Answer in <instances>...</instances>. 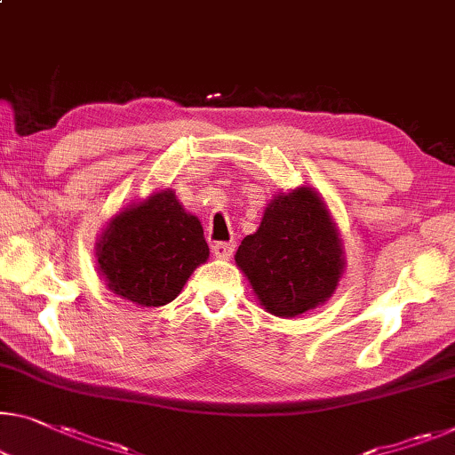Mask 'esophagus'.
I'll return each instance as SVG.
<instances>
[{
  "instance_id": "obj_1",
  "label": "esophagus",
  "mask_w": 455,
  "mask_h": 455,
  "mask_svg": "<svg viewBox=\"0 0 455 455\" xmlns=\"http://www.w3.org/2000/svg\"><path fill=\"white\" fill-rule=\"evenodd\" d=\"M234 250H235L234 242H213V246H212L213 256H218V258H229L234 254Z\"/></svg>"
}]
</instances>
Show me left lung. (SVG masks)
<instances>
[{"instance_id": "obj_1", "label": "left lung", "mask_w": 455, "mask_h": 455, "mask_svg": "<svg viewBox=\"0 0 455 455\" xmlns=\"http://www.w3.org/2000/svg\"><path fill=\"white\" fill-rule=\"evenodd\" d=\"M260 305L295 317L325 303L344 270V251L319 195L309 187L275 197L256 234L235 251Z\"/></svg>"}]
</instances>
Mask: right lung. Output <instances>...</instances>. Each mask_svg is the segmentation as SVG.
Returning a JSON list of instances; mask_svg holds the SVG:
<instances>
[{
  "mask_svg": "<svg viewBox=\"0 0 455 455\" xmlns=\"http://www.w3.org/2000/svg\"><path fill=\"white\" fill-rule=\"evenodd\" d=\"M100 270L116 295L160 307L209 258L204 228L171 188L116 215L97 243Z\"/></svg>",
  "mask_w": 455,
  "mask_h": 455,
  "instance_id": "obj_1",
  "label": "right lung"
}]
</instances>
